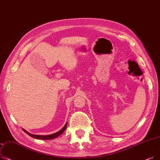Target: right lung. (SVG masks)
<instances>
[{
    "instance_id": "right-lung-1",
    "label": "right lung",
    "mask_w": 160,
    "mask_h": 160,
    "mask_svg": "<svg viewBox=\"0 0 160 160\" xmlns=\"http://www.w3.org/2000/svg\"><path fill=\"white\" fill-rule=\"evenodd\" d=\"M67 123H66V124L64 126V127L62 128L60 131H59L58 132H56V133H55L53 134H52V135H32V134H31L29 133L28 131H27L25 129H22L23 130L24 132H25V133L29 135V136L34 138H37V139H40V140H50V139H53V138H55L58 137V136L61 135L62 133H63V132L65 131L66 128H67Z\"/></svg>"
}]
</instances>
